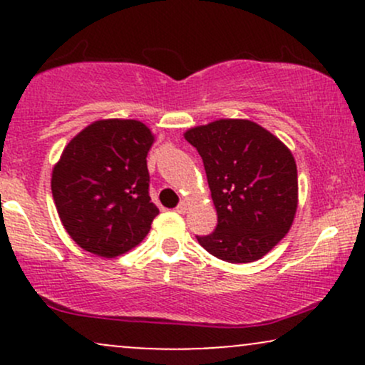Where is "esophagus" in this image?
<instances>
[{"mask_svg":"<svg viewBox=\"0 0 365 365\" xmlns=\"http://www.w3.org/2000/svg\"><path fill=\"white\" fill-rule=\"evenodd\" d=\"M175 211H177L178 215H185V212L188 211V202H187V200H182V202L178 204V206H177V209H175Z\"/></svg>","mask_w":365,"mask_h":365,"instance_id":"esophagus-1","label":"esophagus"}]
</instances>
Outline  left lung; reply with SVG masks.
<instances>
[{
    "instance_id": "obj_1",
    "label": "left lung",
    "mask_w": 365,
    "mask_h": 365,
    "mask_svg": "<svg viewBox=\"0 0 365 365\" xmlns=\"http://www.w3.org/2000/svg\"><path fill=\"white\" fill-rule=\"evenodd\" d=\"M206 168L217 225L199 244L221 261L254 262L290 232L299 206L292 150L252 120L221 118L183 133Z\"/></svg>"
}]
</instances>
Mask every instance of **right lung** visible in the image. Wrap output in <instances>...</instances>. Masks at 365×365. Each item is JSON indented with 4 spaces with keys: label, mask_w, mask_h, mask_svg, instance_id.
I'll return each mask as SVG.
<instances>
[{
    "label": "right lung",
    "mask_w": 365,
    "mask_h": 365,
    "mask_svg": "<svg viewBox=\"0 0 365 365\" xmlns=\"http://www.w3.org/2000/svg\"><path fill=\"white\" fill-rule=\"evenodd\" d=\"M154 133L139 120L92 121L53 166L51 192L63 228L81 249L113 259L137 247L159 215L149 197Z\"/></svg>",
    "instance_id": "right-lung-1"
}]
</instances>
